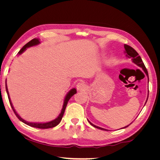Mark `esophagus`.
<instances>
[{"mask_svg":"<svg viewBox=\"0 0 160 160\" xmlns=\"http://www.w3.org/2000/svg\"><path fill=\"white\" fill-rule=\"evenodd\" d=\"M77 89L79 91H85L86 89V85L83 82H79L77 85Z\"/></svg>","mask_w":160,"mask_h":160,"instance_id":"1","label":"esophagus"}]
</instances>
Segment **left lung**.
<instances>
[{
  "label": "left lung",
  "instance_id": "1",
  "mask_svg": "<svg viewBox=\"0 0 160 160\" xmlns=\"http://www.w3.org/2000/svg\"><path fill=\"white\" fill-rule=\"evenodd\" d=\"M124 49H125V52L127 53V56H128L129 58H131V59H132V61L134 62L135 64H136L138 66H139V67H142V68L143 69V70L144 71V72H146V75H147V77H148V82H149L148 72V71H147V69H146V66H145V65H144V63H143V61H142V59L141 57H140V56L139 55L138 52H137L136 51H135V50L133 49V48H132V47H130L129 45H126V44L124 45ZM148 95H149V90H148ZM148 98H147V100H146V102H147V101H148ZM88 122H89V123L92 125V126H93V127H95V128H96L100 129H101V130L108 131V130L105 129H103V128H99V127H98V126H96V125H95L94 124L91 123L89 122V121H88ZM130 124H131V123H130ZM129 125H127V126H125V127H124V128H127V127L129 126Z\"/></svg>",
  "mask_w": 160,
  "mask_h": 160
}]
</instances>
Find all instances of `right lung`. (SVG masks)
<instances>
[{
  "label": "right lung",
  "instance_id": "add662e5",
  "mask_svg": "<svg viewBox=\"0 0 160 160\" xmlns=\"http://www.w3.org/2000/svg\"><path fill=\"white\" fill-rule=\"evenodd\" d=\"M40 42H39V40L38 39V38H33L32 40H31V41H29L28 42H27V44L24 46L22 49L19 51V52H18L19 55H21V53H22V52H24V51H25V49H27V47H32V46H35V45H37L38 44H39ZM5 85H6V90H7V95H8V100H9V103H10L11 104V108L14 111V114L16 115V116L17 117V118L21 121L22 122H23L24 123H25L28 125H29V126L31 127H33V128H39V129H49V128H54L55 126H57V125L59 124L61 121L62 119V116H63V114L65 113V110L66 109V107H67V103H68V101L70 99V98H71V97L72 95H74L76 93H77V91L75 88L72 89L71 90L69 91V92L67 94L65 98V100H64V103H63V105H62V110H61V113L59 114V115L58 116V117L54 119L51 121V122H47V123H30V122H26L25 120H24L23 119H22L20 116H19L18 115V113L16 112V111L14 110L13 106H12V104L11 103V99H10V97H9V94H8V89H7V80H6V82H5Z\"/></svg>",
  "mask_w": 160,
  "mask_h": 160
}]
</instances>
